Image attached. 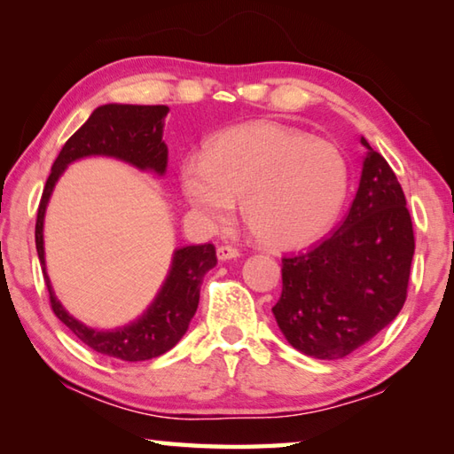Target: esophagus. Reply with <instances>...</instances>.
<instances>
[{"mask_svg":"<svg viewBox=\"0 0 454 454\" xmlns=\"http://www.w3.org/2000/svg\"><path fill=\"white\" fill-rule=\"evenodd\" d=\"M216 254H218V260H222V262H226V260H232V258L240 256V252H238V248H234V246L224 244V246H218Z\"/></svg>","mask_w":454,"mask_h":454,"instance_id":"esophagus-1","label":"esophagus"}]
</instances>
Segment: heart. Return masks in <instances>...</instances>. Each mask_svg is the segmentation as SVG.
<instances>
[{"label":"heart","mask_w":454,"mask_h":454,"mask_svg":"<svg viewBox=\"0 0 454 454\" xmlns=\"http://www.w3.org/2000/svg\"><path fill=\"white\" fill-rule=\"evenodd\" d=\"M180 188L206 224L226 226L240 200L244 224L260 242L298 248L336 220L348 166L334 144L276 121H252L210 137L202 158L184 160Z\"/></svg>","instance_id":"obj_1"}]
</instances>
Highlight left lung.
Segmentation results:
<instances>
[{"label": "left lung", "mask_w": 454, "mask_h": 454, "mask_svg": "<svg viewBox=\"0 0 454 454\" xmlns=\"http://www.w3.org/2000/svg\"><path fill=\"white\" fill-rule=\"evenodd\" d=\"M366 148L356 196L333 234L298 256L282 258L274 318L286 340L320 360L364 347L406 301L414 234L393 168Z\"/></svg>", "instance_id": "1"}]
</instances>
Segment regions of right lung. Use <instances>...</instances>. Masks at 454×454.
<instances>
[{
	"mask_svg": "<svg viewBox=\"0 0 454 454\" xmlns=\"http://www.w3.org/2000/svg\"><path fill=\"white\" fill-rule=\"evenodd\" d=\"M168 112H170L168 106L106 104L96 107L86 124L61 148L59 156L51 166V174L45 182L40 208H37L35 248L42 262L45 286L50 292L53 314L91 350L112 358L128 360V363L164 355L186 334L200 302V284H202L204 274L212 270L218 262L216 248L212 244L182 246L174 252L170 272H168L162 288L148 306V310L126 326L99 330L74 318L61 306L51 288L50 276L45 272L43 216L56 182L75 160L107 156L121 160L137 170L164 176L168 166V148L162 134Z\"/></svg>",
	"mask_w": 454,
	"mask_h": 454,
	"instance_id": "obj_1",
	"label": "right lung"
}]
</instances>
